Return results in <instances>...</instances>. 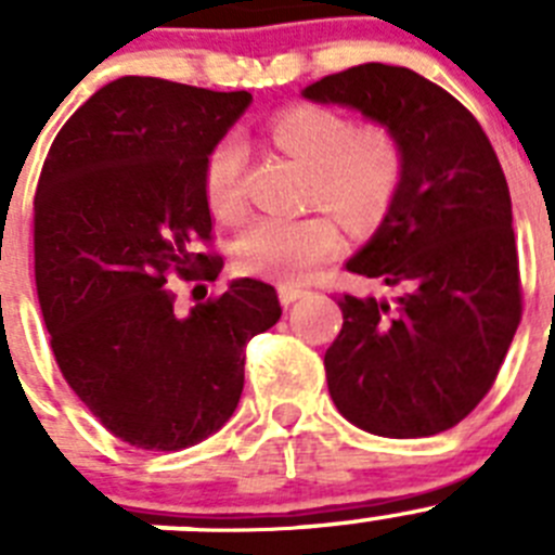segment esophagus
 <instances>
[{
    "label": "esophagus",
    "mask_w": 555,
    "mask_h": 555,
    "mask_svg": "<svg viewBox=\"0 0 555 555\" xmlns=\"http://www.w3.org/2000/svg\"><path fill=\"white\" fill-rule=\"evenodd\" d=\"M307 295V289L304 287H293V284H279V301L284 304V307H289L293 301H298V298H304Z\"/></svg>",
    "instance_id": "1"
}]
</instances>
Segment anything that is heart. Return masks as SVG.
<instances>
[{
	"label": "heart",
	"mask_w": 555,
	"mask_h": 555,
	"mask_svg": "<svg viewBox=\"0 0 555 555\" xmlns=\"http://www.w3.org/2000/svg\"><path fill=\"white\" fill-rule=\"evenodd\" d=\"M271 137L309 167L307 199L331 209L350 230H372L395 205L405 155L380 122L353 126L328 106L295 103L273 114ZM243 164L246 147L235 137L219 139L205 155L202 191L221 219H235L243 210ZM330 215L320 210L301 219L262 216L251 221L232 246L235 268L284 284L304 282L341 248L339 222Z\"/></svg>",
	"instance_id": "heart-1"
}]
</instances>
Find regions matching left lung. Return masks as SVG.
I'll list each match as a JSON object with an SVG mask.
<instances>
[{
    "instance_id": "obj_1",
    "label": "left lung",
    "mask_w": 555,
    "mask_h": 555,
    "mask_svg": "<svg viewBox=\"0 0 555 555\" xmlns=\"http://www.w3.org/2000/svg\"><path fill=\"white\" fill-rule=\"evenodd\" d=\"M395 133L400 191L348 271L397 287L395 301L341 295L325 350L334 405L383 438H427L493 388L522 314L512 199L474 114L416 70L366 62L304 90Z\"/></svg>"
}]
</instances>
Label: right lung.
<instances>
[{
	"label": "right lung",
	"instance_id": "right-lung-1",
	"mask_svg": "<svg viewBox=\"0 0 555 555\" xmlns=\"http://www.w3.org/2000/svg\"><path fill=\"white\" fill-rule=\"evenodd\" d=\"M251 103L153 76L101 87L62 126L35 194V287L56 366L120 441L178 452L235 413L251 336L282 318L271 284L237 279L191 314L169 273L216 282L202 191L207 150Z\"/></svg>",
	"mask_w": 555,
	"mask_h": 555
}]
</instances>
